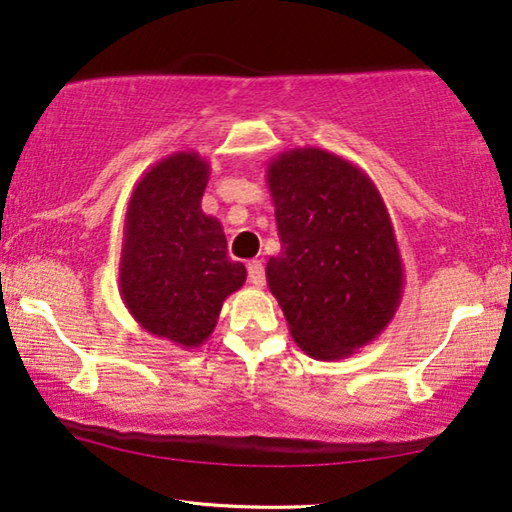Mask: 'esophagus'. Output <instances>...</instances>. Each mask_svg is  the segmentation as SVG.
I'll return each instance as SVG.
<instances>
[{
	"mask_svg": "<svg viewBox=\"0 0 512 512\" xmlns=\"http://www.w3.org/2000/svg\"><path fill=\"white\" fill-rule=\"evenodd\" d=\"M248 282L253 287H264L266 273H264V264L259 262V259H253V262H248Z\"/></svg>",
	"mask_w": 512,
	"mask_h": 512,
	"instance_id": "esophagus-1",
	"label": "esophagus"
}]
</instances>
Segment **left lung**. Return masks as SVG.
I'll list each match as a JSON object with an SVG mask.
<instances>
[{
	"instance_id": "obj_1",
	"label": "left lung",
	"mask_w": 512,
	"mask_h": 512,
	"mask_svg": "<svg viewBox=\"0 0 512 512\" xmlns=\"http://www.w3.org/2000/svg\"><path fill=\"white\" fill-rule=\"evenodd\" d=\"M280 255L266 282L294 342L314 360L371 344L401 305L405 271L383 196L353 161L294 148L266 166Z\"/></svg>"
}]
</instances>
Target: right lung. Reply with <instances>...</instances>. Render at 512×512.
I'll return each instance as SVG.
<instances>
[{"mask_svg": "<svg viewBox=\"0 0 512 512\" xmlns=\"http://www.w3.org/2000/svg\"><path fill=\"white\" fill-rule=\"evenodd\" d=\"M209 161L173 152L136 182L127 202L118 289L139 326L175 346L212 335L225 298L243 287L246 266L227 257L218 218L202 212Z\"/></svg>", "mask_w": 512, "mask_h": 512, "instance_id": "right-lung-1", "label": "right lung"}]
</instances>
